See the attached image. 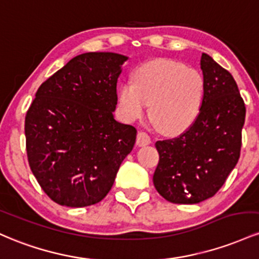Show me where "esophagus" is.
<instances>
[{"label":"esophagus","mask_w":259,"mask_h":259,"mask_svg":"<svg viewBox=\"0 0 259 259\" xmlns=\"http://www.w3.org/2000/svg\"><path fill=\"white\" fill-rule=\"evenodd\" d=\"M152 143V139H150L149 135L145 132H139L137 135V145L138 147H144Z\"/></svg>","instance_id":"obj_1"}]
</instances>
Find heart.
Returning a JSON list of instances; mask_svg holds the SVG:
<instances>
[{
    "label": "heart",
    "instance_id": "heart-1",
    "mask_svg": "<svg viewBox=\"0 0 259 259\" xmlns=\"http://www.w3.org/2000/svg\"><path fill=\"white\" fill-rule=\"evenodd\" d=\"M204 82L196 69L167 59L145 62L136 69L133 82L122 84L118 103L124 118L137 121L147 112L166 135H176L193 123L202 106Z\"/></svg>",
    "mask_w": 259,
    "mask_h": 259
}]
</instances>
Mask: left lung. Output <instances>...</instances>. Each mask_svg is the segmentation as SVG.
<instances>
[{"mask_svg":"<svg viewBox=\"0 0 259 259\" xmlns=\"http://www.w3.org/2000/svg\"><path fill=\"white\" fill-rule=\"evenodd\" d=\"M204 94L197 118L179 137L158 141L159 164L153 182L176 204L210 198L240 158L246 107L230 72L207 54L200 57Z\"/></svg>","mask_w":259,"mask_h":259,"instance_id":"1","label":"left lung"}]
</instances>
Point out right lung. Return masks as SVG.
<instances>
[{"instance_id": "right-lung-1", "label": "right lung", "mask_w": 259, "mask_h": 259, "mask_svg": "<svg viewBox=\"0 0 259 259\" xmlns=\"http://www.w3.org/2000/svg\"><path fill=\"white\" fill-rule=\"evenodd\" d=\"M127 60L115 52H85L37 89L25 116L28 161L57 204L80 208L105 198L132 152L137 130L114 117Z\"/></svg>"}]
</instances>
